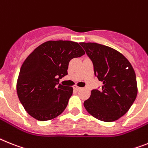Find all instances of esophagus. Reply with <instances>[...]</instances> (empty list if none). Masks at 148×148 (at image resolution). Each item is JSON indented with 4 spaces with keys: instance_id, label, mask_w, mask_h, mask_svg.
Segmentation results:
<instances>
[{
    "instance_id": "1",
    "label": "esophagus",
    "mask_w": 148,
    "mask_h": 148,
    "mask_svg": "<svg viewBox=\"0 0 148 148\" xmlns=\"http://www.w3.org/2000/svg\"><path fill=\"white\" fill-rule=\"evenodd\" d=\"M74 90H76V91H79V90H80V89H81V88L75 85V86H74Z\"/></svg>"
}]
</instances>
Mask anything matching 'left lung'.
Listing matches in <instances>:
<instances>
[{"label":"left lung","instance_id":"obj_1","mask_svg":"<svg viewBox=\"0 0 148 148\" xmlns=\"http://www.w3.org/2000/svg\"><path fill=\"white\" fill-rule=\"evenodd\" d=\"M91 59L94 74L102 82L100 89H92L84 103L92 116L113 122L127 112L138 93L137 81L132 64L113 48L96 43H80Z\"/></svg>","mask_w":148,"mask_h":148}]
</instances>
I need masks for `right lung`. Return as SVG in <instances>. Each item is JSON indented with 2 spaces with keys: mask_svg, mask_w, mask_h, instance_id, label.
Returning a JSON list of instances; mask_svg holds the SVG:
<instances>
[{
  "mask_svg": "<svg viewBox=\"0 0 148 148\" xmlns=\"http://www.w3.org/2000/svg\"><path fill=\"white\" fill-rule=\"evenodd\" d=\"M84 54L76 42L49 40L26 58L18 74L16 91L29 115L40 121H46L64 111L73 88L59 84V79L68 74L69 62Z\"/></svg>",
  "mask_w": 148,
  "mask_h": 148,
  "instance_id": "add662e5",
  "label": "right lung"
}]
</instances>
